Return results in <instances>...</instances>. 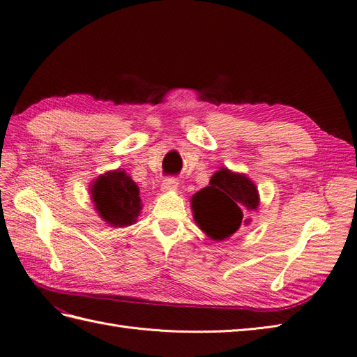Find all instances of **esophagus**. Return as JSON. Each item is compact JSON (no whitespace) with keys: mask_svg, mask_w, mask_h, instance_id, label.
I'll return each mask as SVG.
<instances>
[{"mask_svg":"<svg viewBox=\"0 0 357 357\" xmlns=\"http://www.w3.org/2000/svg\"><path fill=\"white\" fill-rule=\"evenodd\" d=\"M178 190V179L176 178H167L162 182V191L163 192H174Z\"/></svg>","mask_w":357,"mask_h":357,"instance_id":"obj_1","label":"esophagus"}]
</instances>
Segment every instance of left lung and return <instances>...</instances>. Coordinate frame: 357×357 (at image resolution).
Here are the masks:
<instances>
[{
	"instance_id": "left-lung-1",
	"label": "left lung",
	"mask_w": 357,
	"mask_h": 357,
	"mask_svg": "<svg viewBox=\"0 0 357 357\" xmlns=\"http://www.w3.org/2000/svg\"><path fill=\"white\" fill-rule=\"evenodd\" d=\"M260 195L256 183L244 174L220 167L210 178L208 187L191 197L194 220L210 240L223 241L241 225H248V215L256 212Z\"/></svg>"
}]
</instances>
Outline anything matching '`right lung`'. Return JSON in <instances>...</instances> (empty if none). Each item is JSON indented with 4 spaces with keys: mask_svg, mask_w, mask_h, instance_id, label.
Wrapping results in <instances>:
<instances>
[{
    "mask_svg": "<svg viewBox=\"0 0 357 357\" xmlns=\"http://www.w3.org/2000/svg\"><path fill=\"white\" fill-rule=\"evenodd\" d=\"M89 194L98 216L112 228L134 225L141 213L139 188L123 169L101 174L91 182Z\"/></svg>",
    "mask_w": 357,
    "mask_h": 357,
    "instance_id": "obj_1",
    "label": "right lung"
}]
</instances>
